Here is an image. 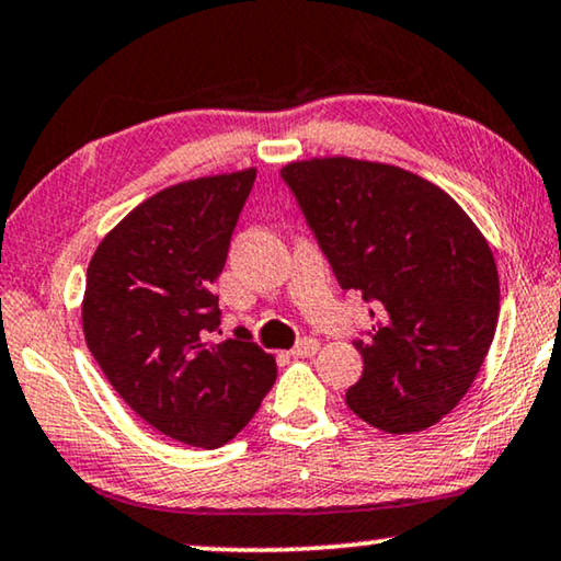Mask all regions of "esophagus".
<instances>
[{"label": "esophagus", "mask_w": 561, "mask_h": 561, "mask_svg": "<svg viewBox=\"0 0 561 561\" xmlns=\"http://www.w3.org/2000/svg\"><path fill=\"white\" fill-rule=\"evenodd\" d=\"M317 350H320V342L312 340V337H305V340H299L297 345L289 350V355L295 357V360H305V357H312Z\"/></svg>", "instance_id": "34e87169"}]
</instances>
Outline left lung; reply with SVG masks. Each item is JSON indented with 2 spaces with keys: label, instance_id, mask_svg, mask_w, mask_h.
Returning a JSON list of instances; mask_svg holds the SVG:
<instances>
[{
  "label": "left lung",
  "instance_id": "left-lung-1",
  "mask_svg": "<svg viewBox=\"0 0 561 561\" xmlns=\"http://www.w3.org/2000/svg\"><path fill=\"white\" fill-rule=\"evenodd\" d=\"M334 279L370 307L345 403L386 433L431 428L479 375L499 322L494 254L446 191L398 165L312 158L279 171Z\"/></svg>",
  "mask_w": 561,
  "mask_h": 561
}]
</instances>
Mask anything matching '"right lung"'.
Listing matches in <instances>:
<instances>
[{"label":"right lung","mask_w":561,"mask_h":561,"mask_svg":"<svg viewBox=\"0 0 561 561\" xmlns=\"http://www.w3.org/2000/svg\"><path fill=\"white\" fill-rule=\"evenodd\" d=\"M254 179L249 169L158 191L100 241L88 266V350L133 411L188 446L229 443L277 380L256 342H211L221 324L214 282Z\"/></svg>","instance_id":"right-lung-1"}]
</instances>
